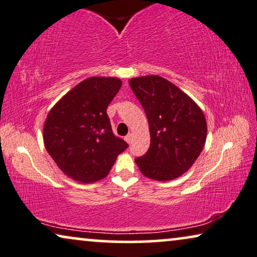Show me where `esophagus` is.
<instances>
[{"label": "esophagus", "mask_w": 257, "mask_h": 257, "mask_svg": "<svg viewBox=\"0 0 257 257\" xmlns=\"http://www.w3.org/2000/svg\"><path fill=\"white\" fill-rule=\"evenodd\" d=\"M132 139H133V134H128V135H126L125 138H124L126 143H131V142H132Z\"/></svg>", "instance_id": "1"}]
</instances>
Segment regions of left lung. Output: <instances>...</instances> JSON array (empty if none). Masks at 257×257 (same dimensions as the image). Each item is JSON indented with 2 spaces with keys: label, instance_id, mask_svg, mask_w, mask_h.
Listing matches in <instances>:
<instances>
[{
  "label": "left lung",
  "instance_id": "1",
  "mask_svg": "<svg viewBox=\"0 0 257 257\" xmlns=\"http://www.w3.org/2000/svg\"><path fill=\"white\" fill-rule=\"evenodd\" d=\"M145 109L150 147L135 159L143 175L156 181L177 179L193 166L207 139V121L201 108L166 78L149 75L129 80Z\"/></svg>",
  "mask_w": 257,
  "mask_h": 257
}]
</instances>
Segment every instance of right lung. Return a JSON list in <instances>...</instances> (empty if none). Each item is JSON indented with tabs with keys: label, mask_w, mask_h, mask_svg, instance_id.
<instances>
[{
	"label": "right lung",
	"mask_w": 257,
	"mask_h": 257,
	"mask_svg": "<svg viewBox=\"0 0 257 257\" xmlns=\"http://www.w3.org/2000/svg\"><path fill=\"white\" fill-rule=\"evenodd\" d=\"M117 77H89L51 108L43 126L47 152L68 177L81 183L104 179L128 148L112 133L107 108L118 93Z\"/></svg>",
	"instance_id": "1"
}]
</instances>
